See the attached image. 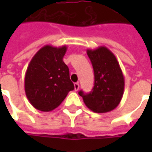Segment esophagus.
Segmentation results:
<instances>
[{
	"label": "esophagus",
	"mask_w": 152,
	"mask_h": 152,
	"mask_svg": "<svg viewBox=\"0 0 152 152\" xmlns=\"http://www.w3.org/2000/svg\"><path fill=\"white\" fill-rule=\"evenodd\" d=\"M74 88H75V91H78V89L80 88L79 83H75L74 84Z\"/></svg>",
	"instance_id": "34e87169"
}]
</instances>
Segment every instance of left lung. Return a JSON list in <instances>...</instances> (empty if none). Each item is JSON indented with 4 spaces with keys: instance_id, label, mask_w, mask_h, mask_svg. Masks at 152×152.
Masks as SVG:
<instances>
[{
    "instance_id": "left-lung-1",
    "label": "left lung",
    "mask_w": 152,
    "mask_h": 152,
    "mask_svg": "<svg viewBox=\"0 0 152 152\" xmlns=\"http://www.w3.org/2000/svg\"><path fill=\"white\" fill-rule=\"evenodd\" d=\"M94 72V86L89 94L80 91L86 107L98 113L114 110L124 94V78L116 58L105 46L87 50Z\"/></svg>"
}]
</instances>
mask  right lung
<instances>
[{"label": "right lung", "mask_w": 152, "mask_h": 152, "mask_svg": "<svg viewBox=\"0 0 152 152\" xmlns=\"http://www.w3.org/2000/svg\"><path fill=\"white\" fill-rule=\"evenodd\" d=\"M67 47L45 45L28 64L24 79L25 94L35 108L50 112L74 89L68 66L63 62Z\"/></svg>", "instance_id": "obj_1"}]
</instances>
